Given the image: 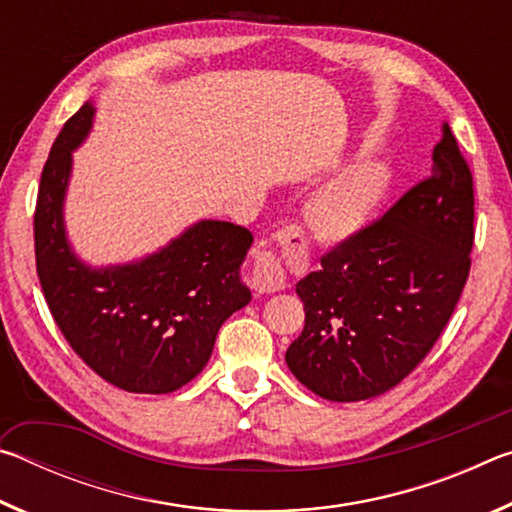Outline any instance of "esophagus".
<instances>
[{"label":"esophagus","instance_id":"obj_1","mask_svg":"<svg viewBox=\"0 0 512 512\" xmlns=\"http://www.w3.org/2000/svg\"><path fill=\"white\" fill-rule=\"evenodd\" d=\"M280 239L284 246L296 250L302 262H307V239L302 237L300 230H296V228L284 230ZM248 277L257 293H275V291L284 289V284H287L284 266L280 262V257H277L273 250H257L253 257V264H250Z\"/></svg>","mask_w":512,"mask_h":512}]
</instances>
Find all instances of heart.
Returning a JSON list of instances; mask_svg holds the SVG:
<instances>
[{
    "mask_svg": "<svg viewBox=\"0 0 512 512\" xmlns=\"http://www.w3.org/2000/svg\"><path fill=\"white\" fill-rule=\"evenodd\" d=\"M388 187L391 176L384 164H352L309 196L305 221L320 241L343 244L361 235L372 223Z\"/></svg>",
    "mask_w": 512,
    "mask_h": 512,
    "instance_id": "b5f03b06",
    "label": "heart"
}]
</instances>
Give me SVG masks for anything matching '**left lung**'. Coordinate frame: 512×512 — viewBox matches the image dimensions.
<instances>
[{"instance_id":"8db88e82","label":"left lung","mask_w":512,"mask_h":512,"mask_svg":"<svg viewBox=\"0 0 512 512\" xmlns=\"http://www.w3.org/2000/svg\"><path fill=\"white\" fill-rule=\"evenodd\" d=\"M472 246V171L443 124L429 176L296 284L305 327L287 350L289 370L329 402L391 391L452 318Z\"/></svg>"}]
</instances>
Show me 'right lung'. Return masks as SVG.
Listing matches in <instances>:
<instances>
[{
	"mask_svg": "<svg viewBox=\"0 0 512 512\" xmlns=\"http://www.w3.org/2000/svg\"><path fill=\"white\" fill-rule=\"evenodd\" d=\"M94 106L65 121L45 162L33 235L51 316L72 350L108 384L128 393H171L210 361L219 327L250 302L241 282L253 235L228 221H198L158 253L92 268L65 232L72 151L88 137Z\"/></svg>",
	"mask_w": 512,
	"mask_h": 512,
	"instance_id": "1",
	"label": "right lung"
}]
</instances>
